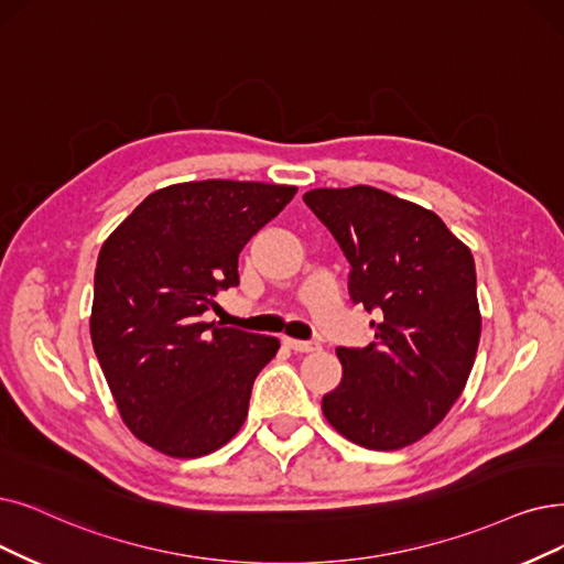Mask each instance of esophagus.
Returning a JSON list of instances; mask_svg holds the SVG:
<instances>
[{
	"mask_svg": "<svg viewBox=\"0 0 564 564\" xmlns=\"http://www.w3.org/2000/svg\"><path fill=\"white\" fill-rule=\"evenodd\" d=\"M284 345H286L289 349L299 351V354H310V351H319V349H322L319 343H314V340H294V337H286Z\"/></svg>",
	"mask_w": 564,
	"mask_h": 564,
	"instance_id": "esophagus-1",
	"label": "esophagus"
}]
</instances>
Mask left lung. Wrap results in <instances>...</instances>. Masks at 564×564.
Returning a JSON list of instances; mask_svg holds the SVG:
<instances>
[{"mask_svg": "<svg viewBox=\"0 0 564 564\" xmlns=\"http://www.w3.org/2000/svg\"><path fill=\"white\" fill-rule=\"evenodd\" d=\"M303 200L351 263V301L379 310L375 343L337 347L343 381L322 412L358 446H410L454 408L475 366V259L433 210L377 187H322Z\"/></svg>", "mask_w": 564, "mask_h": 564, "instance_id": "1", "label": "left lung"}]
</instances>
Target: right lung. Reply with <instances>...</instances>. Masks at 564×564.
I'll return each instance as SVG.
<instances>
[{"label":"right lung","instance_id":"add662e5","mask_svg":"<svg viewBox=\"0 0 564 564\" xmlns=\"http://www.w3.org/2000/svg\"><path fill=\"white\" fill-rule=\"evenodd\" d=\"M296 187L198 180L152 192L101 245L89 333L118 412L171 458L217 452L245 423L278 337L200 322L238 254Z\"/></svg>","mask_w":564,"mask_h":564}]
</instances>
